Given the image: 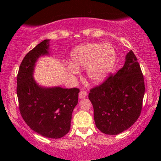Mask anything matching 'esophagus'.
Returning <instances> with one entry per match:
<instances>
[{
    "label": "esophagus",
    "instance_id": "obj_1",
    "mask_svg": "<svg viewBox=\"0 0 161 161\" xmlns=\"http://www.w3.org/2000/svg\"><path fill=\"white\" fill-rule=\"evenodd\" d=\"M86 95H87L86 92L84 91V90H82V91H81L80 93H79V98H80V99L84 98V97H86Z\"/></svg>",
    "mask_w": 161,
    "mask_h": 161
}]
</instances>
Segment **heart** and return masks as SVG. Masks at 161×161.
<instances>
[{"mask_svg":"<svg viewBox=\"0 0 161 161\" xmlns=\"http://www.w3.org/2000/svg\"><path fill=\"white\" fill-rule=\"evenodd\" d=\"M116 60L115 48L109 43H89L75 48L71 53V66L67 69L75 74L77 69L86 68V74L93 83H100L114 69Z\"/></svg>","mask_w":161,"mask_h":161,"instance_id":"obj_1","label":"heart"}]
</instances>
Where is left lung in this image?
Instances as JSON below:
<instances>
[{"instance_id":"left-lung-1","label":"left lung","mask_w":161,"mask_h":161,"mask_svg":"<svg viewBox=\"0 0 161 161\" xmlns=\"http://www.w3.org/2000/svg\"><path fill=\"white\" fill-rule=\"evenodd\" d=\"M125 59L122 68L90 89L89 94L96 126L108 135H117L126 130L142 112L145 92L144 75L132 50Z\"/></svg>"}]
</instances>
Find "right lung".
I'll return each mask as SVG.
<instances>
[{
	"instance_id": "right-lung-1",
	"label": "right lung",
	"mask_w": 161,
	"mask_h": 161,
	"mask_svg": "<svg viewBox=\"0 0 161 161\" xmlns=\"http://www.w3.org/2000/svg\"><path fill=\"white\" fill-rule=\"evenodd\" d=\"M49 42L50 39L42 41L24 57L17 77V94L19 112L30 128L45 137L60 138L69 133L80 90L43 88L34 80L35 63L49 54Z\"/></svg>"
}]
</instances>
